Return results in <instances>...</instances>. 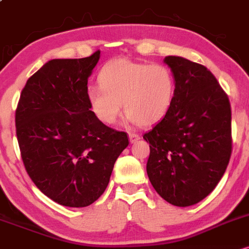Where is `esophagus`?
<instances>
[{
	"label": "esophagus",
	"instance_id": "esophagus-1",
	"mask_svg": "<svg viewBox=\"0 0 249 249\" xmlns=\"http://www.w3.org/2000/svg\"><path fill=\"white\" fill-rule=\"evenodd\" d=\"M138 140H140V135L139 134H135V133H129V141L134 143V142H136Z\"/></svg>",
	"mask_w": 249,
	"mask_h": 249
}]
</instances>
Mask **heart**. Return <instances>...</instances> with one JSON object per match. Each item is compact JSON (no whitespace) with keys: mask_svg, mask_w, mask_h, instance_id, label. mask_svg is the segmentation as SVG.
<instances>
[{"mask_svg":"<svg viewBox=\"0 0 249 249\" xmlns=\"http://www.w3.org/2000/svg\"><path fill=\"white\" fill-rule=\"evenodd\" d=\"M100 86H89L87 100L94 115L115 124L122 109L140 125L154 124L167 114L175 95V77L167 66L117 58L100 71Z\"/></svg>","mask_w":249,"mask_h":249,"instance_id":"1","label":"heart"}]
</instances>
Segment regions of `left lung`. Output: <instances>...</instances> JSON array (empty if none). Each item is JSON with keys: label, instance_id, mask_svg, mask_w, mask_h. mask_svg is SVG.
<instances>
[{"label": "left lung", "instance_id": "obj_1", "mask_svg": "<svg viewBox=\"0 0 249 249\" xmlns=\"http://www.w3.org/2000/svg\"><path fill=\"white\" fill-rule=\"evenodd\" d=\"M175 77L169 110L143 135L149 142L147 174L158 194L178 207L213 192L231 154V110L227 94L205 66L167 56Z\"/></svg>", "mask_w": 249, "mask_h": 249}]
</instances>
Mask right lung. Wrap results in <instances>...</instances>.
I'll use <instances>...</instances> for the list:
<instances>
[{
    "label": "right lung",
    "instance_id": "right-lung-1",
    "mask_svg": "<svg viewBox=\"0 0 249 249\" xmlns=\"http://www.w3.org/2000/svg\"><path fill=\"white\" fill-rule=\"evenodd\" d=\"M100 50L56 58L28 79L15 124L28 175L44 195L67 207H87L103 194L127 133L102 124L87 100Z\"/></svg>",
    "mask_w": 249,
    "mask_h": 249
}]
</instances>
